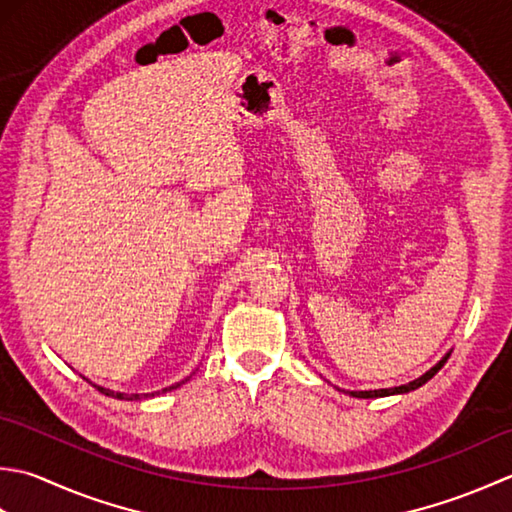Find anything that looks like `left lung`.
<instances>
[{
  "label": "left lung",
  "instance_id": "obj_1",
  "mask_svg": "<svg viewBox=\"0 0 512 512\" xmlns=\"http://www.w3.org/2000/svg\"><path fill=\"white\" fill-rule=\"evenodd\" d=\"M448 360V353L446 356L435 364V367H431L429 371H426L424 375H420V378L417 380H413V382H409V384H402V387H393V389H378V391H347L349 395H353V398H387V395H398V393H409V391H415V389H420L422 384H426L429 382L433 375L440 371L442 367H444V362Z\"/></svg>",
  "mask_w": 512,
  "mask_h": 512
}]
</instances>
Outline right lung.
Here are the masks:
<instances>
[{"mask_svg": "<svg viewBox=\"0 0 512 512\" xmlns=\"http://www.w3.org/2000/svg\"><path fill=\"white\" fill-rule=\"evenodd\" d=\"M183 382H185V380H183ZM183 382H176V384H172V387L163 389V393H165V391H172V389H176V387H181ZM95 389H97V391H101L103 395H108V398H117V400H141V398H150V395H154V393H114V391H110V389L97 387V384H95ZM156 393H161V391H156Z\"/></svg>", "mask_w": 512, "mask_h": 512, "instance_id": "obj_1", "label": "right lung"}]
</instances>
